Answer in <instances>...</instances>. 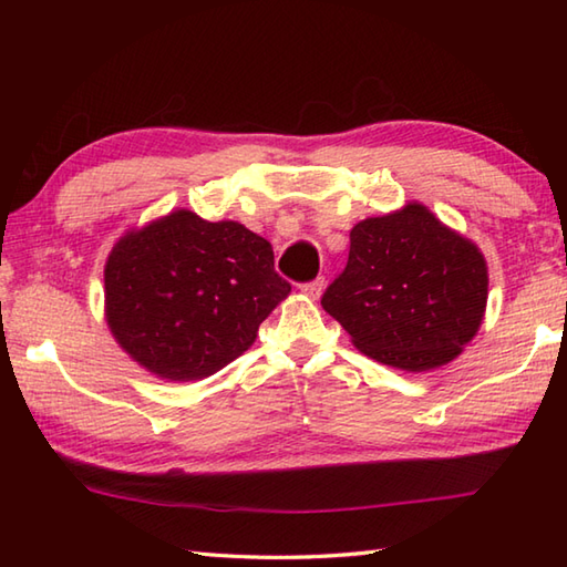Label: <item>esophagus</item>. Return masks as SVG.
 Instances as JSON below:
<instances>
[{
	"mask_svg": "<svg viewBox=\"0 0 567 567\" xmlns=\"http://www.w3.org/2000/svg\"><path fill=\"white\" fill-rule=\"evenodd\" d=\"M323 277H319V280H311V282H307V285H302V292L309 297V299H319L321 297V292H323Z\"/></svg>",
	"mask_w": 567,
	"mask_h": 567,
	"instance_id": "34e87169",
	"label": "esophagus"
}]
</instances>
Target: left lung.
<instances>
[{"instance_id":"1","label":"left lung","mask_w":567,"mask_h":567,"mask_svg":"<svg viewBox=\"0 0 567 567\" xmlns=\"http://www.w3.org/2000/svg\"><path fill=\"white\" fill-rule=\"evenodd\" d=\"M487 260L419 202L351 228L346 270L321 307L360 353L406 372L451 363L487 309Z\"/></svg>"}]
</instances>
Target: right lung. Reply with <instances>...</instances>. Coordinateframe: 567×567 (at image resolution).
I'll return each instance as SVG.
<instances>
[{"label": "right lung", "instance_id": "obj_1", "mask_svg": "<svg viewBox=\"0 0 567 567\" xmlns=\"http://www.w3.org/2000/svg\"><path fill=\"white\" fill-rule=\"evenodd\" d=\"M290 292L268 240L189 209L128 228L104 265L106 327L167 382L204 380L244 355Z\"/></svg>", "mask_w": 567, "mask_h": 567}]
</instances>
